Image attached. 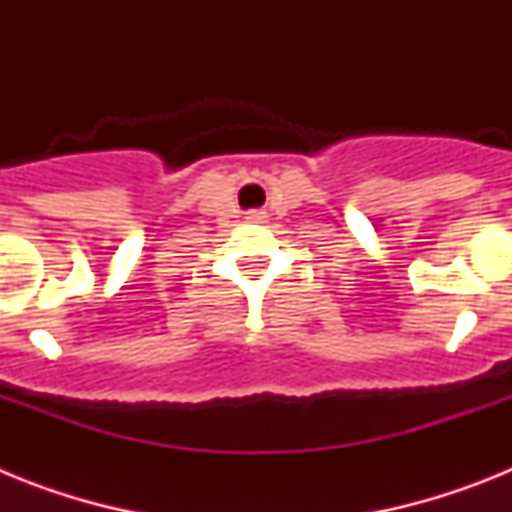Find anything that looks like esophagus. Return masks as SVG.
<instances>
[{
  "label": "esophagus",
  "mask_w": 512,
  "mask_h": 512,
  "mask_svg": "<svg viewBox=\"0 0 512 512\" xmlns=\"http://www.w3.org/2000/svg\"><path fill=\"white\" fill-rule=\"evenodd\" d=\"M246 215H248V220H251V223H264L266 217H269L264 210H251V212H246Z\"/></svg>",
  "instance_id": "34e87169"
}]
</instances>
